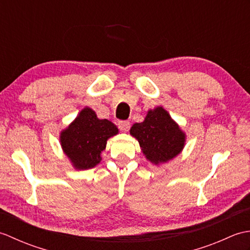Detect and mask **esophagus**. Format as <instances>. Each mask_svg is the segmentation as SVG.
Wrapping results in <instances>:
<instances>
[{
  "label": "esophagus",
  "mask_w": 250,
  "mask_h": 250,
  "mask_svg": "<svg viewBox=\"0 0 250 250\" xmlns=\"http://www.w3.org/2000/svg\"><path fill=\"white\" fill-rule=\"evenodd\" d=\"M118 128L122 131V132H126L129 131L130 129V122L126 120H121L118 122Z\"/></svg>",
  "instance_id": "obj_1"
}]
</instances>
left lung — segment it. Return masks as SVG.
Instances as JSON below:
<instances>
[{
	"label": "left lung",
	"mask_w": 250,
	"mask_h": 250,
	"mask_svg": "<svg viewBox=\"0 0 250 250\" xmlns=\"http://www.w3.org/2000/svg\"><path fill=\"white\" fill-rule=\"evenodd\" d=\"M130 133L139 141L148 160L156 164L176 157L185 145L183 131L162 107L148 111L145 120L133 125Z\"/></svg>",
	"instance_id": "1"
}]
</instances>
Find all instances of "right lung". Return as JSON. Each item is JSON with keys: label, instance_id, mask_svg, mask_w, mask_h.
<instances>
[{"label": "right lung", "instance_id": "obj_1", "mask_svg": "<svg viewBox=\"0 0 250 250\" xmlns=\"http://www.w3.org/2000/svg\"><path fill=\"white\" fill-rule=\"evenodd\" d=\"M118 129L107 119H99L91 108H83L71 125L61 133V145L73 166L87 169L101 161V152Z\"/></svg>", "mask_w": 250, "mask_h": 250}]
</instances>
